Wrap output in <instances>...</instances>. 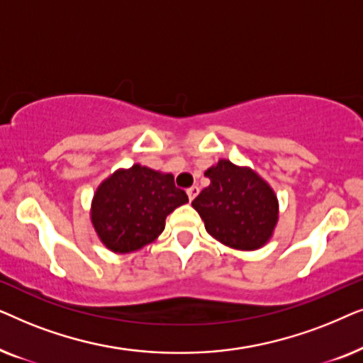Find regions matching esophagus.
Returning <instances> with one entry per match:
<instances>
[{"label": "esophagus", "instance_id": "1", "mask_svg": "<svg viewBox=\"0 0 363 363\" xmlns=\"http://www.w3.org/2000/svg\"><path fill=\"white\" fill-rule=\"evenodd\" d=\"M186 193H188V198H190V201H193V200H195V198H196L198 193H200V188H198V186H191V188H188Z\"/></svg>", "mask_w": 363, "mask_h": 363}]
</instances>
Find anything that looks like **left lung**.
I'll list each match as a JSON object with an SVG mask.
<instances>
[{
    "mask_svg": "<svg viewBox=\"0 0 363 363\" xmlns=\"http://www.w3.org/2000/svg\"><path fill=\"white\" fill-rule=\"evenodd\" d=\"M210 186L201 190L191 206L210 235L235 250H259L271 240L279 205L272 188L247 167L220 160L208 168Z\"/></svg>",
    "mask_w": 363,
    "mask_h": 363,
    "instance_id": "obj_1",
    "label": "left lung"
}]
</instances>
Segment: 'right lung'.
<instances>
[{"mask_svg": "<svg viewBox=\"0 0 363 363\" xmlns=\"http://www.w3.org/2000/svg\"><path fill=\"white\" fill-rule=\"evenodd\" d=\"M188 201L172 173L135 163L117 170L99 185L91 220L97 236L113 252H132L150 245L165 230V220Z\"/></svg>", "mask_w": 363, "mask_h": 363, "instance_id": "1", "label": "right lung"}]
</instances>
